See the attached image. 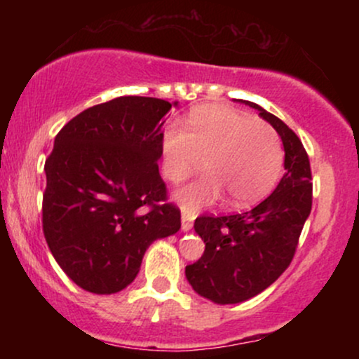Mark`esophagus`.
<instances>
[{
    "instance_id": "obj_1",
    "label": "esophagus",
    "mask_w": 359,
    "mask_h": 359,
    "mask_svg": "<svg viewBox=\"0 0 359 359\" xmlns=\"http://www.w3.org/2000/svg\"><path fill=\"white\" fill-rule=\"evenodd\" d=\"M194 217H196V212H191V211H187L185 208H182V229L184 231H189V229L192 228Z\"/></svg>"
}]
</instances>
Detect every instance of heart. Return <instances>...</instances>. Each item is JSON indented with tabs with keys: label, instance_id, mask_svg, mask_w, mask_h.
<instances>
[{
	"label": "heart",
	"instance_id": "b5f03b06",
	"mask_svg": "<svg viewBox=\"0 0 359 359\" xmlns=\"http://www.w3.org/2000/svg\"><path fill=\"white\" fill-rule=\"evenodd\" d=\"M162 172L179 184L203 168L208 175L189 184L179 199L199 208L228 194L234 205H250L269 196L283 165V145L270 123L250 118L228 106H199L184 128L170 125L162 135Z\"/></svg>",
	"mask_w": 359,
	"mask_h": 359
}]
</instances>
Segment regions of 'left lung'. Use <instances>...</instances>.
Returning <instances> with one entry per match:
<instances>
[{
	"instance_id": "obj_1",
	"label": "left lung",
	"mask_w": 359,
	"mask_h": 359,
	"mask_svg": "<svg viewBox=\"0 0 359 359\" xmlns=\"http://www.w3.org/2000/svg\"><path fill=\"white\" fill-rule=\"evenodd\" d=\"M243 102L277 130L285 150V174L251 211L203 214L194 222L205 248L196 263L185 266V277L197 294L216 304L243 302L270 287L294 259L312 209L311 162L300 138L275 114Z\"/></svg>"
}]
</instances>
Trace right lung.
<instances>
[{
	"label": "right lung",
	"mask_w": 359,
	"mask_h": 359,
	"mask_svg": "<svg viewBox=\"0 0 359 359\" xmlns=\"http://www.w3.org/2000/svg\"><path fill=\"white\" fill-rule=\"evenodd\" d=\"M177 104L114 97L57 133L45 160L42 228L55 262L84 290H123L148 246L180 229L158 172L165 114Z\"/></svg>",
	"instance_id": "add662e5"
}]
</instances>
